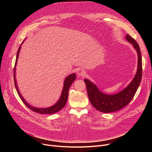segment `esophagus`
Wrapping results in <instances>:
<instances>
[{
	"label": "esophagus",
	"instance_id": "obj_1",
	"mask_svg": "<svg viewBox=\"0 0 152 152\" xmlns=\"http://www.w3.org/2000/svg\"><path fill=\"white\" fill-rule=\"evenodd\" d=\"M77 75L79 76H83L85 75L86 74V72L85 71V70L83 69H79L77 70Z\"/></svg>",
	"mask_w": 152,
	"mask_h": 152
}]
</instances>
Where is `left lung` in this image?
<instances>
[{
	"label": "left lung",
	"instance_id": "1",
	"mask_svg": "<svg viewBox=\"0 0 152 152\" xmlns=\"http://www.w3.org/2000/svg\"><path fill=\"white\" fill-rule=\"evenodd\" d=\"M126 39L133 45L138 53V70L137 74L127 87L114 95H107L102 93L97 86L87 79H84L88 96L92 105L98 111L110 113L118 111L127 105L135 96L142 78V57L140 46L137 42L129 35Z\"/></svg>",
	"mask_w": 152,
	"mask_h": 152
}]
</instances>
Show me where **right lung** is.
I'll return each mask as SVG.
<instances>
[{"label":"right lung","instance_id":"1","mask_svg":"<svg viewBox=\"0 0 152 152\" xmlns=\"http://www.w3.org/2000/svg\"><path fill=\"white\" fill-rule=\"evenodd\" d=\"M23 42H21L22 44ZM20 48L21 46L19 47L18 51H17V57H16V60H15V66H14V84H15V86L16 90L18 93V94L19 96V97H20V99H21V100L23 101V102L25 103V104L28 107L29 109L32 111H33L34 112L37 113H39V114H54L56 113L57 112H58L59 111H60L61 110H62V108L65 106L66 104L67 100V98H68V95H69V90L70 88V86H71L72 83L73 82V81L76 79V75L74 73L69 75V76H67L66 77V79H65L64 80V85L63 87V90H62V92L61 94V96L60 97V99H59V100L58 101V102L53 106L50 107H48V108H37V107H34L31 105H29L25 100V99L23 98V97L21 96L18 88L17 86V83H16V80H15V66L17 64V59H18V53L20 50Z\"/></svg>","mask_w":152,"mask_h":152}]
</instances>
